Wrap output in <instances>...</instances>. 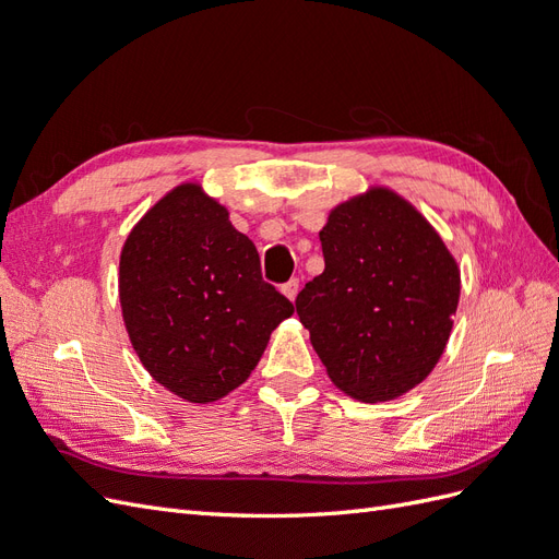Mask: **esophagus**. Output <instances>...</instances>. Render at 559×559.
Wrapping results in <instances>:
<instances>
[{
	"label": "esophagus",
	"mask_w": 559,
	"mask_h": 559,
	"mask_svg": "<svg viewBox=\"0 0 559 559\" xmlns=\"http://www.w3.org/2000/svg\"><path fill=\"white\" fill-rule=\"evenodd\" d=\"M298 286H300V282H298L296 277H292L289 282L282 284V294H284L286 298H289V300H294L296 294H298Z\"/></svg>",
	"instance_id": "obj_1"
}]
</instances>
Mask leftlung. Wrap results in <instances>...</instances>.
Instances as JSON below:
<instances>
[{"label":"left lung","instance_id":"left-lung-1","mask_svg":"<svg viewBox=\"0 0 559 559\" xmlns=\"http://www.w3.org/2000/svg\"><path fill=\"white\" fill-rule=\"evenodd\" d=\"M324 273L296 298L300 324L337 389L392 401L441 359L460 302V267L408 200L373 186L319 230Z\"/></svg>","mask_w":559,"mask_h":559}]
</instances>
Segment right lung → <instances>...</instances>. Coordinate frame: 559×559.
Here are the masks:
<instances>
[{
	"instance_id": "right-lung-1",
	"label": "right lung",
	"mask_w": 559,
	"mask_h": 559,
	"mask_svg": "<svg viewBox=\"0 0 559 559\" xmlns=\"http://www.w3.org/2000/svg\"><path fill=\"white\" fill-rule=\"evenodd\" d=\"M118 298L130 343L151 378L191 403L240 386L294 302L263 282L253 242L228 210L181 183L128 235Z\"/></svg>"
}]
</instances>
